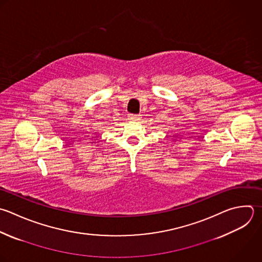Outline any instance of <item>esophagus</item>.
Segmentation results:
<instances>
[{
  "instance_id": "esophagus-1",
  "label": "esophagus",
  "mask_w": 262,
  "mask_h": 262,
  "mask_svg": "<svg viewBox=\"0 0 262 262\" xmlns=\"http://www.w3.org/2000/svg\"><path fill=\"white\" fill-rule=\"evenodd\" d=\"M129 119L131 121H139L141 118H140V115H130Z\"/></svg>"
}]
</instances>
